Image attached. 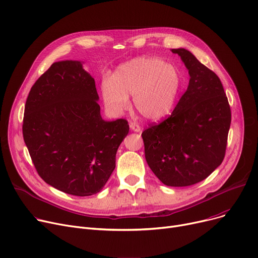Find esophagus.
Returning <instances> with one entry per match:
<instances>
[{
	"label": "esophagus",
	"mask_w": 258,
	"mask_h": 258,
	"mask_svg": "<svg viewBox=\"0 0 258 258\" xmlns=\"http://www.w3.org/2000/svg\"><path fill=\"white\" fill-rule=\"evenodd\" d=\"M130 127H131V130L134 131V132H137V133L141 132L140 125H139L138 123H136V122H130Z\"/></svg>",
	"instance_id": "34e87169"
}]
</instances>
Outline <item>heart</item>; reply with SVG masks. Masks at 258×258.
Returning <instances> with one entry per match:
<instances>
[{
  "label": "heart",
  "mask_w": 258,
  "mask_h": 258,
  "mask_svg": "<svg viewBox=\"0 0 258 258\" xmlns=\"http://www.w3.org/2000/svg\"><path fill=\"white\" fill-rule=\"evenodd\" d=\"M181 73L165 60L141 56L120 64L111 78L101 83V95L107 112L119 116L133 104L145 119L158 120L172 110L181 89Z\"/></svg>",
  "instance_id": "obj_1"
}]
</instances>
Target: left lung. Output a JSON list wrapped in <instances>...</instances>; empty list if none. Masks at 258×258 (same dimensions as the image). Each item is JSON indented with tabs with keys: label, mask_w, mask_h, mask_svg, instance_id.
<instances>
[{
	"label": "left lung",
	"mask_w": 258,
	"mask_h": 258,
	"mask_svg": "<svg viewBox=\"0 0 258 258\" xmlns=\"http://www.w3.org/2000/svg\"><path fill=\"white\" fill-rule=\"evenodd\" d=\"M187 68L189 85L171 115L142 133L145 159L167 186L205 180L224 160L231 111L219 76L184 48L172 49Z\"/></svg>",
	"instance_id": "left-lung-1"
}]
</instances>
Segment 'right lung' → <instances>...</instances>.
<instances>
[{
    "label": "right lung",
    "instance_id": "1",
    "mask_svg": "<svg viewBox=\"0 0 258 258\" xmlns=\"http://www.w3.org/2000/svg\"><path fill=\"white\" fill-rule=\"evenodd\" d=\"M94 78L78 60L51 64L25 104L23 137L39 177L77 197L99 192L128 134L125 119L104 121Z\"/></svg>",
    "mask_w": 258,
    "mask_h": 258
}]
</instances>
